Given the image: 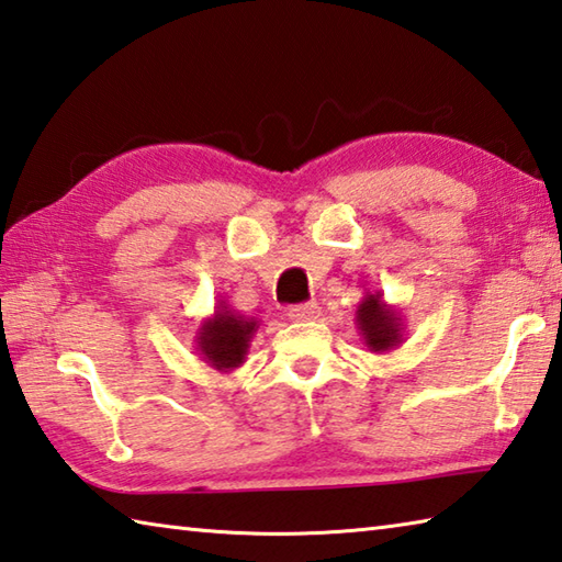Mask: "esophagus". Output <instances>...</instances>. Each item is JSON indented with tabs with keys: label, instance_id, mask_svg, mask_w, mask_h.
<instances>
[{
	"label": "esophagus",
	"instance_id": "1",
	"mask_svg": "<svg viewBox=\"0 0 562 562\" xmlns=\"http://www.w3.org/2000/svg\"><path fill=\"white\" fill-rule=\"evenodd\" d=\"M292 322H314L318 316V304L316 302H306V304H296L288 314Z\"/></svg>",
	"mask_w": 562,
	"mask_h": 562
}]
</instances>
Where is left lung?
Wrapping results in <instances>:
<instances>
[{
    "instance_id": "1",
    "label": "left lung",
    "mask_w": 562,
    "mask_h": 562,
    "mask_svg": "<svg viewBox=\"0 0 562 562\" xmlns=\"http://www.w3.org/2000/svg\"><path fill=\"white\" fill-rule=\"evenodd\" d=\"M356 326L370 353H390L404 340L402 312L384 302L382 292H366L356 310Z\"/></svg>"
}]
</instances>
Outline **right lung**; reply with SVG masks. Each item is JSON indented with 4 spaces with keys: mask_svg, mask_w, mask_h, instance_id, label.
I'll return each instance as SVG.
<instances>
[{
    "mask_svg": "<svg viewBox=\"0 0 562 562\" xmlns=\"http://www.w3.org/2000/svg\"><path fill=\"white\" fill-rule=\"evenodd\" d=\"M258 328L260 322H256V318L240 316L236 310H231L226 300H218L214 314L206 316L196 328V353L209 368L218 372H234L246 362L250 340Z\"/></svg>",
    "mask_w": 562,
    "mask_h": 562,
    "instance_id": "add662e5",
    "label": "right lung"
}]
</instances>
